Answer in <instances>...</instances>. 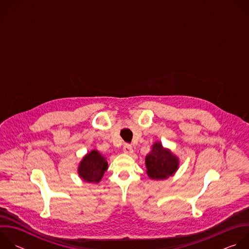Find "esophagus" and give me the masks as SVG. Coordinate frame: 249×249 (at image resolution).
Returning a JSON list of instances; mask_svg holds the SVG:
<instances>
[{
  "instance_id": "34e87169",
  "label": "esophagus",
  "mask_w": 249,
  "mask_h": 249,
  "mask_svg": "<svg viewBox=\"0 0 249 249\" xmlns=\"http://www.w3.org/2000/svg\"><path fill=\"white\" fill-rule=\"evenodd\" d=\"M123 151H124V153H125L126 155H130V156L134 153L133 148H132L130 145H127V144L123 147Z\"/></svg>"
}]
</instances>
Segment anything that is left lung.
I'll list each match as a JSON object with an SVG mask.
<instances>
[{
    "mask_svg": "<svg viewBox=\"0 0 249 249\" xmlns=\"http://www.w3.org/2000/svg\"><path fill=\"white\" fill-rule=\"evenodd\" d=\"M147 174L151 179L162 180L172 176L179 167V159L160 142H156L145 159Z\"/></svg>",
    "mask_w": 249,
    "mask_h": 249,
    "instance_id": "8db88e82",
    "label": "left lung"
}]
</instances>
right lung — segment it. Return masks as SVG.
Masks as SVG:
<instances>
[{"instance_id": "add662e5", "label": "right lung", "mask_w": 249, "mask_h": 249, "mask_svg": "<svg viewBox=\"0 0 249 249\" xmlns=\"http://www.w3.org/2000/svg\"><path fill=\"white\" fill-rule=\"evenodd\" d=\"M108 163L97 150L88 153L81 160L78 173L81 178L88 183H98L103 177L104 172L107 170Z\"/></svg>"}]
</instances>
